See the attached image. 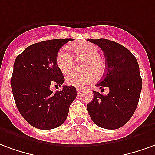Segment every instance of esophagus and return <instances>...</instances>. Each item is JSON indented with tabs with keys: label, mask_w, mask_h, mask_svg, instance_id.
I'll use <instances>...</instances> for the list:
<instances>
[{
	"label": "esophagus",
	"mask_w": 155,
	"mask_h": 155,
	"mask_svg": "<svg viewBox=\"0 0 155 155\" xmlns=\"http://www.w3.org/2000/svg\"><path fill=\"white\" fill-rule=\"evenodd\" d=\"M82 88H79V87L77 88V92H78V94H81V93H82Z\"/></svg>",
	"instance_id": "1"
}]
</instances>
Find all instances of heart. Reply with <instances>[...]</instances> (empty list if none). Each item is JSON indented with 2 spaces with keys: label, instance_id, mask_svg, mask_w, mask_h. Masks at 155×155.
<instances>
[{
  "label": "heart",
  "instance_id": "b5f03b06",
  "mask_svg": "<svg viewBox=\"0 0 155 155\" xmlns=\"http://www.w3.org/2000/svg\"><path fill=\"white\" fill-rule=\"evenodd\" d=\"M73 57L78 60H83L82 73H72L66 77V83L69 86L82 87L91 84L95 77L100 78L106 69L104 58L98 54V48L93 44L84 42L74 46H70ZM56 64L61 73L64 74L70 73L73 69L74 61L72 54L67 49H62L56 56Z\"/></svg>",
  "mask_w": 155,
  "mask_h": 155
}]
</instances>
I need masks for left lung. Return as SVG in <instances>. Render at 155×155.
I'll list each match as a JSON object with an SVG mask.
<instances>
[{
  "label": "left lung",
  "mask_w": 155,
  "mask_h": 155,
  "mask_svg": "<svg viewBox=\"0 0 155 155\" xmlns=\"http://www.w3.org/2000/svg\"><path fill=\"white\" fill-rule=\"evenodd\" d=\"M102 49L106 57V74L97 84L109 93L93 91L94 97L87 106L92 121L101 128H120L131 118L137 107L142 79L135 57L129 49L106 39H89Z\"/></svg>",
  "instance_id": "left-lung-1"
}]
</instances>
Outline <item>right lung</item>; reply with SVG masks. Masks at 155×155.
I'll return each mask as SVG.
<instances>
[{"mask_svg": "<svg viewBox=\"0 0 155 155\" xmlns=\"http://www.w3.org/2000/svg\"><path fill=\"white\" fill-rule=\"evenodd\" d=\"M72 39H50L27 47L14 63L11 90L17 109L30 125L40 130L58 127L66 120L76 98L73 86H64L53 93L50 86L60 87L63 73L56 64L59 48Z\"/></svg>", "mask_w": 155, "mask_h": 155, "instance_id": "obj_1", "label": "right lung"}]
</instances>
